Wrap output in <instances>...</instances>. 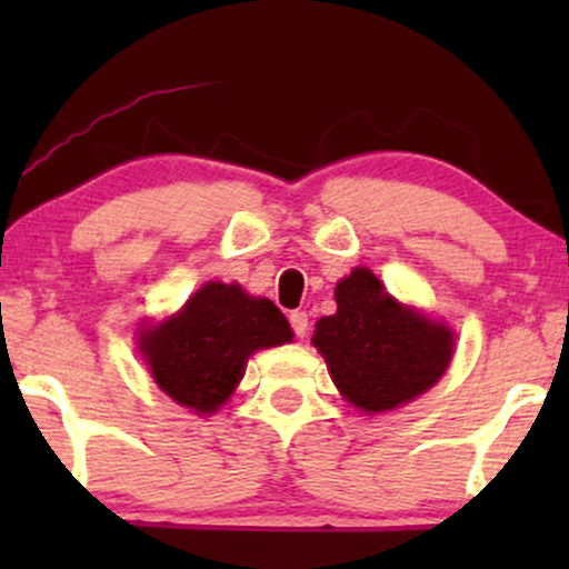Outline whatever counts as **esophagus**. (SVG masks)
<instances>
[{
  "instance_id": "esophagus-1",
  "label": "esophagus",
  "mask_w": 569,
  "mask_h": 569,
  "mask_svg": "<svg viewBox=\"0 0 569 569\" xmlns=\"http://www.w3.org/2000/svg\"><path fill=\"white\" fill-rule=\"evenodd\" d=\"M290 323H292V331L298 333L300 339L308 337V313H306V310H292Z\"/></svg>"
}]
</instances>
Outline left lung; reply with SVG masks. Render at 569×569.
I'll return each instance as SVG.
<instances>
[{
	"mask_svg": "<svg viewBox=\"0 0 569 569\" xmlns=\"http://www.w3.org/2000/svg\"><path fill=\"white\" fill-rule=\"evenodd\" d=\"M337 313L316 323L313 347L339 393L365 415L399 409L432 388L453 357V331L401 306L370 269L333 290Z\"/></svg>",
	"mask_w": 569,
	"mask_h": 569,
	"instance_id": "left-lung-1",
	"label": "left lung"
}]
</instances>
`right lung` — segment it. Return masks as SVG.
Wrapping results in <instances>:
<instances>
[{"instance_id":"right-lung-1","label":"right lung","mask_w":569,"mask_h":569,"mask_svg":"<svg viewBox=\"0 0 569 569\" xmlns=\"http://www.w3.org/2000/svg\"><path fill=\"white\" fill-rule=\"evenodd\" d=\"M137 341L160 391L197 415H212L236 391L248 357L292 341V329L271 300L240 284L207 282Z\"/></svg>"}]
</instances>
